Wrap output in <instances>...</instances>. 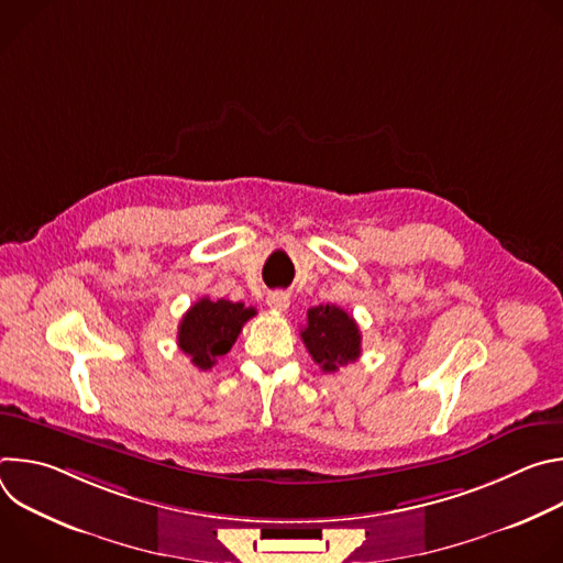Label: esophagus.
<instances>
[{"label": "esophagus", "instance_id": "1", "mask_svg": "<svg viewBox=\"0 0 563 563\" xmlns=\"http://www.w3.org/2000/svg\"><path fill=\"white\" fill-rule=\"evenodd\" d=\"M267 305H269L272 309H276V311H285V309L289 307V294H285V291H272V294H267Z\"/></svg>", "mask_w": 563, "mask_h": 563}]
</instances>
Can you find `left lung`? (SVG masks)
Segmentation results:
<instances>
[{
  "instance_id": "1",
  "label": "left lung",
  "mask_w": 563,
  "mask_h": 563,
  "mask_svg": "<svg viewBox=\"0 0 563 563\" xmlns=\"http://www.w3.org/2000/svg\"><path fill=\"white\" fill-rule=\"evenodd\" d=\"M300 339L323 372H336L361 356V330L356 320L336 305L311 307Z\"/></svg>"
}]
</instances>
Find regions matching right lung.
Listing matches in <instances>:
<instances>
[{
    "mask_svg": "<svg viewBox=\"0 0 563 563\" xmlns=\"http://www.w3.org/2000/svg\"><path fill=\"white\" fill-rule=\"evenodd\" d=\"M256 316L254 307L231 300L200 298L183 316L178 328V347L191 358L198 369H211L235 343L238 334L250 318Z\"/></svg>",
    "mask_w": 563,
    "mask_h": 563,
    "instance_id": "right-lung-1",
    "label": "right lung"
}]
</instances>
